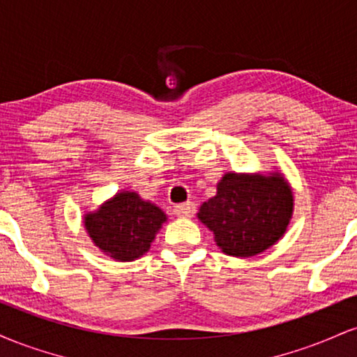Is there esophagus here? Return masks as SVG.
Returning <instances> with one entry per match:
<instances>
[{
  "label": "esophagus",
  "mask_w": 357,
  "mask_h": 357,
  "mask_svg": "<svg viewBox=\"0 0 357 357\" xmlns=\"http://www.w3.org/2000/svg\"><path fill=\"white\" fill-rule=\"evenodd\" d=\"M196 211V206L195 203L188 202V203H183V204H176L174 206V215L179 216V218H191L192 215H195Z\"/></svg>",
  "instance_id": "obj_1"
}]
</instances>
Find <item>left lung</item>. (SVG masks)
<instances>
[{
    "mask_svg": "<svg viewBox=\"0 0 357 357\" xmlns=\"http://www.w3.org/2000/svg\"><path fill=\"white\" fill-rule=\"evenodd\" d=\"M294 215V192L280 171L225 173L198 220L213 231L223 253L248 258L284 236Z\"/></svg>",
    "mask_w": 357,
    "mask_h": 357,
    "instance_id": "left-lung-1",
    "label": "left lung"
}]
</instances>
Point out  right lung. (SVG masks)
Segmentation results:
<instances>
[{
    "mask_svg": "<svg viewBox=\"0 0 357 357\" xmlns=\"http://www.w3.org/2000/svg\"><path fill=\"white\" fill-rule=\"evenodd\" d=\"M166 221V213L136 191H119L96 211L84 215V227L92 243L117 261L146 255Z\"/></svg>",
    "mask_w": 357,
    "mask_h": 357,
    "instance_id": "obj_1",
    "label": "right lung"
}]
</instances>
